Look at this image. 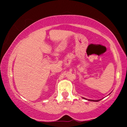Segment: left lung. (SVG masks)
I'll return each instance as SVG.
<instances>
[{"label": "left lung", "instance_id": "obj_1", "mask_svg": "<svg viewBox=\"0 0 127 127\" xmlns=\"http://www.w3.org/2000/svg\"><path fill=\"white\" fill-rule=\"evenodd\" d=\"M84 99H86V98H83ZM88 100H90V101H94V102H98V101H99L100 100H90V99H88Z\"/></svg>", "mask_w": 127, "mask_h": 127}]
</instances>
